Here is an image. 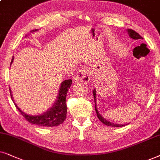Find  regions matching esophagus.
Returning <instances> with one entry per match:
<instances>
[{
  "mask_svg": "<svg viewBox=\"0 0 160 160\" xmlns=\"http://www.w3.org/2000/svg\"><path fill=\"white\" fill-rule=\"evenodd\" d=\"M90 81L89 70L86 68L78 70L74 75V82H81L84 84H88Z\"/></svg>",
  "mask_w": 160,
  "mask_h": 160,
  "instance_id": "1",
  "label": "esophagus"
}]
</instances>
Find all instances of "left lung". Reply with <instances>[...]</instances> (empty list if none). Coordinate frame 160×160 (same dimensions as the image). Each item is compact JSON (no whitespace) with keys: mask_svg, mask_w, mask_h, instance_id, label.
I'll return each instance as SVG.
<instances>
[{"mask_svg":"<svg viewBox=\"0 0 160 160\" xmlns=\"http://www.w3.org/2000/svg\"><path fill=\"white\" fill-rule=\"evenodd\" d=\"M128 33H129V37H130L131 38H132L133 39H136V40H140V39H142V37H141V36L140 35L139 33H137V32L133 31V30L132 29H128ZM93 99H94V102H95V110H96V112H97V117L99 119L100 121H102V123H104V124L107 125V126H109V127H123L124 126L123 124H115V123H111L110 122V121H108L106 120V119H105L102 117L101 115L99 114V112H98L97 110V105H96V91L95 90L93 91Z\"/></svg>","mask_w":160,"mask_h":160,"instance_id":"1","label":"left lung"}]
</instances>
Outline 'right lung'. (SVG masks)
<instances>
[{
	"mask_svg": "<svg viewBox=\"0 0 160 160\" xmlns=\"http://www.w3.org/2000/svg\"><path fill=\"white\" fill-rule=\"evenodd\" d=\"M12 58L11 64L13 62ZM72 83V80H66L62 82L61 85L60 91L58 96V99L55 102L52 108H50L48 111L44 112V114L40 115V116H30L23 112L22 110H20L15 103L16 108L20 111L21 115L28 121L29 123H33V124L39 125L42 127H57L62 123L67 118V95L69 89ZM11 98L12 99V93H11ZM14 102V101H13Z\"/></svg>",
	"mask_w": 160,
	"mask_h": 160,
	"instance_id": "obj_1",
	"label": "right lung"
}]
</instances>
